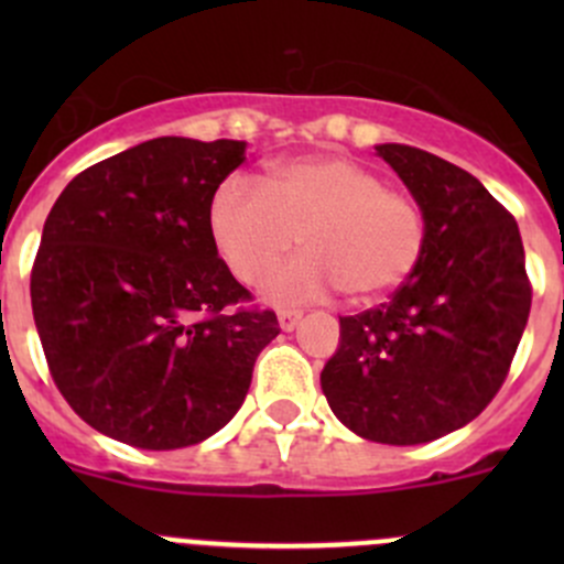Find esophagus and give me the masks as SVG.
Masks as SVG:
<instances>
[{
	"label": "esophagus",
	"instance_id": "34e87169",
	"mask_svg": "<svg viewBox=\"0 0 564 564\" xmlns=\"http://www.w3.org/2000/svg\"><path fill=\"white\" fill-rule=\"evenodd\" d=\"M300 318H303V314L300 311H292V308H283L278 311V324H281V329H294L300 324Z\"/></svg>",
	"mask_w": 564,
	"mask_h": 564
}]
</instances>
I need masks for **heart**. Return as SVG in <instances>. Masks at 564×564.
Listing matches in <instances>:
<instances>
[{"instance_id": "b5f03b06", "label": "heart", "mask_w": 564, "mask_h": 564, "mask_svg": "<svg viewBox=\"0 0 564 564\" xmlns=\"http://www.w3.org/2000/svg\"><path fill=\"white\" fill-rule=\"evenodd\" d=\"M209 235L248 286L286 259L303 235L308 253L264 283L267 297L281 303L322 300L335 289L351 303H371L412 275L425 246L417 204L340 155L278 161L259 185L240 174L224 180L209 202Z\"/></svg>"}]
</instances>
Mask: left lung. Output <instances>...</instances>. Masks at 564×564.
<instances>
[{
  "label": "left lung",
  "mask_w": 564,
  "mask_h": 564,
  "mask_svg": "<svg viewBox=\"0 0 564 564\" xmlns=\"http://www.w3.org/2000/svg\"><path fill=\"white\" fill-rule=\"evenodd\" d=\"M377 152L423 213V256L390 303L340 316L322 390L362 440L423 445L471 423L502 388L532 286L519 224L477 176L417 147Z\"/></svg>",
  "instance_id": "1"
}]
</instances>
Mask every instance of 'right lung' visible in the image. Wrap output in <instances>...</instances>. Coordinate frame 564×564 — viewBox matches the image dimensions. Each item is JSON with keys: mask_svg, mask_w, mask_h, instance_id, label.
Wrapping results in <instances>:
<instances>
[{"mask_svg": "<svg viewBox=\"0 0 564 564\" xmlns=\"http://www.w3.org/2000/svg\"><path fill=\"white\" fill-rule=\"evenodd\" d=\"M246 141L161 135L73 176L43 226L32 314L73 412L141 451L198 445L246 401L281 333L209 235Z\"/></svg>", "mask_w": 564, "mask_h": 564, "instance_id": "right-lung-1", "label": "right lung"}]
</instances>
